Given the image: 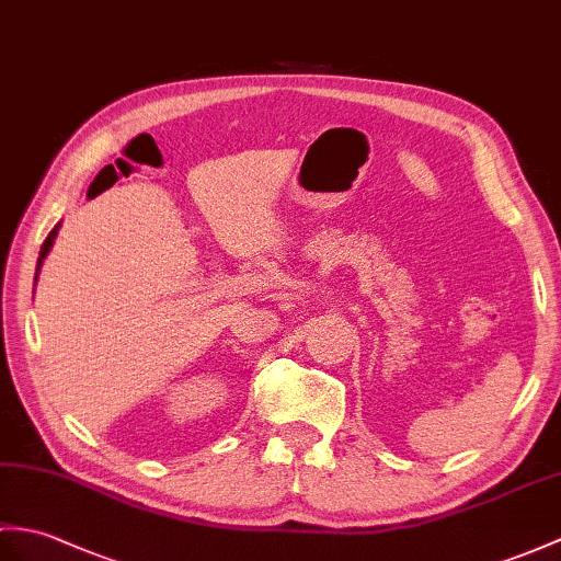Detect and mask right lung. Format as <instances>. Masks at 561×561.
<instances>
[{"label":"right lung","instance_id":"obj_1","mask_svg":"<svg viewBox=\"0 0 561 561\" xmlns=\"http://www.w3.org/2000/svg\"><path fill=\"white\" fill-rule=\"evenodd\" d=\"M57 231H59V225L47 233V239H45L43 249H41V257H37V272H41V267H43V260L47 257V253H49V249H51V243H55V239H57ZM35 279H37V275H35Z\"/></svg>","mask_w":561,"mask_h":561}]
</instances>
